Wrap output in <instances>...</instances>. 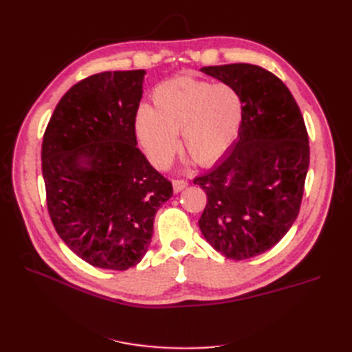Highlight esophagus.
Returning <instances> with one entry per match:
<instances>
[{
    "instance_id": "esophagus-1",
    "label": "esophagus",
    "mask_w": 352,
    "mask_h": 352,
    "mask_svg": "<svg viewBox=\"0 0 352 352\" xmlns=\"http://www.w3.org/2000/svg\"><path fill=\"white\" fill-rule=\"evenodd\" d=\"M173 190L175 192H180V190L185 189L188 186V180L185 179H173Z\"/></svg>"
}]
</instances>
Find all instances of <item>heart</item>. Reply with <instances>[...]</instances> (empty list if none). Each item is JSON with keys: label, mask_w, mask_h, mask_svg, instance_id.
Segmentation results:
<instances>
[{"label": "heart", "mask_w": 352, "mask_h": 352, "mask_svg": "<svg viewBox=\"0 0 352 352\" xmlns=\"http://www.w3.org/2000/svg\"><path fill=\"white\" fill-rule=\"evenodd\" d=\"M151 101L153 109H138L135 131L158 168L173 160L176 133L182 135L184 150L197 164H214L235 142L243 119V100L229 83L177 76L158 83Z\"/></svg>", "instance_id": "obj_1"}]
</instances>
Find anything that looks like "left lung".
Returning a JSON list of instances; mask_svg holds the SVG:
<instances>
[{"label": "left lung", "instance_id": "8db88e82", "mask_svg": "<svg viewBox=\"0 0 352 352\" xmlns=\"http://www.w3.org/2000/svg\"><path fill=\"white\" fill-rule=\"evenodd\" d=\"M201 72L239 91L243 119L228 155L194 179L207 194L198 225L226 258H252L274 247L300 212L310 164L304 117L286 85L260 66L236 63Z\"/></svg>", "mask_w": 352, "mask_h": 352}]
</instances>
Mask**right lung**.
I'll return each mask as SVG.
<instances>
[{"label":"right lung","mask_w":352,"mask_h":352,"mask_svg":"<svg viewBox=\"0 0 352 352\" xmlns=\"http://www.w3.org/2000/svg\"><path fill=\"white\" fill-rule=\"evenodd\" d=\"M144 76L145 70L102 72L73 85L42 141L52 225L94 267L127 270L140 263L155 212L173 195L172 182L136 146Z\"/></svg>","instance_id":"obj_1"}]
</instances>
